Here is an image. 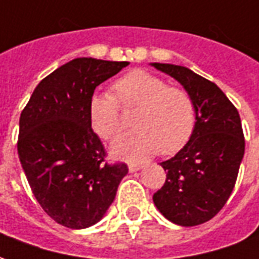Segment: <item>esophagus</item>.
<instances>
[{
  "label": "esophagus",
  "mask_w": 259,
  "mask_h": 259,
  "mask_svg": "<svg viewBox=\"0 0 259 259\" xmlns=\"http://www.w3.org/2000/svg\"><path fill=\"white\" fill-rule=\"evenodd\" d=\"M142 168L140 164H135V162H129V171L130 172H136V171H139Z\"/></svg>",
  "instance_id": "esophagus-1"
}]
</instances>
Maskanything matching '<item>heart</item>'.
<instances>
[{"label":"heart","instance_id":"b5f03b06","mask_svg":"<svg viewBox=\"0 0 259 259\" xmlns=\"http://www.w3.org/2000/svg\"><path fill=\"white\" fill-rule=\"evenodd\" d=\"M113 94H95L90 99L88 116L92 130L104 140L115 139L123 127L120 106L136 108L133 126L120 136L112 153L126 160L148 155L174 154L189 142L196 124V109L188 91L168 84L154 74L135 70L117 79Z\"/></svg>","mask_w":259,"mask_h":259}]
</instances>
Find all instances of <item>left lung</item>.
Here are the masks:
<instances>
[{"mask_svg": "<svg viewBox=\"0 0 259 259\" xmlns=\"http://www.w3.org/2000/svg\"><path fill=\"white\" fill-rule=\"evenodd\" d=\"M151 66L180 81L196 109L192 137L172 158L161 162L167 180L153 200L169 222L198 226L222 210L236 185L245 148L241 119L214 82L186 67Z\"/></svg>", "mask_w": 259, "mask_h": 259, "instance_id": "left-lung-1", "label": "left lung"}]
</instances>
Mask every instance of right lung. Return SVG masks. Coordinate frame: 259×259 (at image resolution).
<instances>
[{
    "label": "right lung",
    "mask_w": 259,
    "mask_h": 259,
    "mask_svg": "<svg viewBox=\"0 0 259 259\" xmlns=\"http://www.w3.org/2000/svg\"><path fill=\"white\" fill-rule=\"evenodd\" d=\"M127 61L79 57L37 84L19 117L18 155L36 200L68 229L98 223L129 168L109 164L90 123L95 88Z\"/></svg>",
    "instance_id": "obj_1"
}]
</instances>
